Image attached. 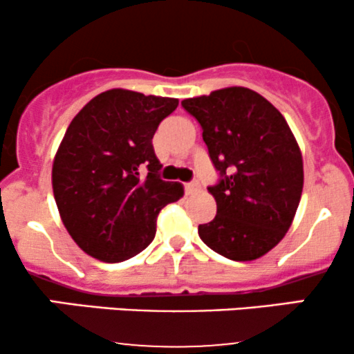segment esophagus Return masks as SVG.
<instances>
[{"label":"esophagus","instance_id":"esophagus-1","mask_svg":"<svg viewBox=\"0 0 354 354\" xmlns=\"http://www.w3.org/2000/svg\"><path fill=\"white\" fill-rule=\"evenodd\" d=\"M198 189H200V186H198V183H186V185H185L186 194L194 193V191H198Z\"/></svg>","mask_w":354,"mask_h":354}]
</instances>
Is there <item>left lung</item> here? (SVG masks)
Segmentation results:
<instances>
[{
  "label": "left lung",
  "mask_w": 354,
  "mask_h": 354,
  "mask_svg": "<svg viewBox=\"0 0 354 354\" xmlns=\"http://www.w3.org/2000/svg\"><path fill=\"white\" fill-rule=\"evenodd\" d=\"M198 120L221 174L208 191L216 216L198 226L206 246L233 261L271 251L293 223L303 193V156L281 113L250 88L230 86L181 101Z\"/></svg>",
  "instance_id": "left-lung-1"
}]
</instances>
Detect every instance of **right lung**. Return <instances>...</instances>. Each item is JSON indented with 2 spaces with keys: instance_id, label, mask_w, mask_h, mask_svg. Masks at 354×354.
<instances>
[{
  "instance_id": "obj_1",
  "label": "right lung",
  "mask_w": 354,
  "mask_h": 354,
  "mask_svg": "<svg viewBox=\"0 0 354 354\" xmlns=\"http://www.w3.org/2000/svg\"><path fill=\"white\" fill-rule=\"evenodd\" d=\"M176 106V98L115 88L73 118L51 183L61 221L86 254L120 263L141 253L156 234L160 211L183 198L181 183L158 176L151 141Z\"/></svg>"
}]
</instances>
